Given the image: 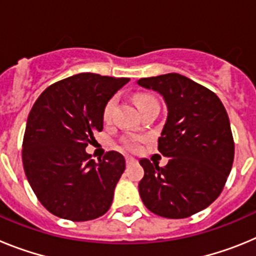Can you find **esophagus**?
<instances>
[{
	"label": "esophagus",
	"instance_id": "esophagus-1",
	"mask_svg": "<svg viewBox=\"0 0 256 256\" xmlns=\"http://www.w3.org/2000/svg\"><path fill=\"white\" fill-rule=\"evenodd\" d=\"M126 162L128 165H130V164H134V162H137V160L133 159V158H130V156H126Z\"/></svg>",
	"mask_w": 256,
	"mask_h": 256
}]
</instances>
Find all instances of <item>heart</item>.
Listing matches in <instances>:
<instances>
[{
  "label": "heart",
  "mask_w": 256,
  "mask_h": 256,
  "mask_svg": "<svg viewBox=\"0 0 256 256\" xmlns=\"http://www.w3.org/2000/svg\"><path fill=\"white\" fill-rule=\"evenodd\" d=\"M155 100L152 96H150V94H137L136 96V104H137V106H138V108H141L142 105H144V104L150 102V101ZM115 105H116V98L115 97H112V98H110V100L106 102L105 108H104V119L105 120H108L110 118H112V112H114L115 108ZM142 141V137H138V136H128V137H124L123 140H122V144H123V146L126 148H128V150H137V148H138L140 142Z\"/></svg>",
  "instance_id": "heart-1"
}]
</instances>
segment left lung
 Segmentation results:
<instances>
[{
  "instance_id": "obj_1",
  "label": "left lung",
  "mask_w": 256,
  "mask_h": 256,
  "mask_svg": "<svg viewBox=\"0 0 256 256\" xmlns=\"http://www.w3.org/2000/svg\"><path fill=\"white\" fill-rule=\"evenodd\" d=\"M159 92L168 118L159 137L165 166L141 159L138 191L144 206L164 218L182 219L204 210L220 195L232 169L234 142L227 112L214 92L184 76L141 78Z\"/></svg>"
}]
</instances>
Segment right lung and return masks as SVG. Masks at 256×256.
<instances>
[{"mask_svg": "<svg viewBox=\"0 0 256 256\" xmlns=\"http://www.w3.org/2000/svg\"><path fill=\"white\" fill-rule=\"evenodd\" d=\"M130 78L80 73L47 87L32 108L22 140V165L32 190L54 216L92 220L112 206L126 169L122 154L94 162L86 152L104 128V108Z\"/></svg>", "mask_w": 256, "mask_h": 256, "instance_id": "1", "label": "right lung"}]
</instances>
